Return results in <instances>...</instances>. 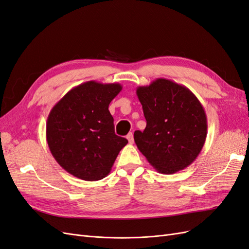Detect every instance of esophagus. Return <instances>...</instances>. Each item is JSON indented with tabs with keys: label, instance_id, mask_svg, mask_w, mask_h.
Segmentation results:
<instances>
[{
	"label": "esophagus",
	"instance_id": "34e87169",
	"mask_svg": "<svg viewBox=\"0 0 249 249\" xmlns=\"http://www.w3.org/2000/svg\"><path fill=\"white\" fill-rule=\"evenodd\" d=\"M126 139H127V141H129L130 144H133V143H134V136H133V133H129V134H127Z\"/></svg>",
	"mask_w": 249,
	"mask_h": 249
}]
</instances>
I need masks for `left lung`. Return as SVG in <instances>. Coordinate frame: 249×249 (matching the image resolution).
<instances>
[{
	"label": "left lung",
	"mask_w": 249,
	"mask_h": 249,
	"mask_svg": "<svg viewBox=\"0 0 249 249\" xmlns=\"http://www.w3.org/2000/svg\"><path fill=\"white\" fill-rule=\"evenodd\" d=\"M146 119L144 131L134 140L148 163L160 173L172 175L196 159L205 144L207 115L192 91L159 78L136 90Z\"/></svg>",
	"instance_id": "left-lung-1"
}]
</instances>
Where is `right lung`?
Masks as SVG:
<instances>
[{
  "mask_svg": "<svg viewBox=\"0 0 249 249\" xmlns=\"http://www.w3.org/2000/svg\"><path fill=\"white\" fill-rule=\"evenodd\" d=\"M119 83L88 81L73 87L48 116L47 141L53 157L64 170L84 180L107 177L127 143L114 132L109 111L122 91Z\"/></svg>",
  "mask_w": 249,
  "mask_h": 249,
  "instance_id": "add662e5",
  "label": "right lung"
}]
</instances>
